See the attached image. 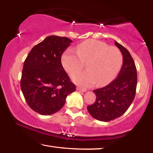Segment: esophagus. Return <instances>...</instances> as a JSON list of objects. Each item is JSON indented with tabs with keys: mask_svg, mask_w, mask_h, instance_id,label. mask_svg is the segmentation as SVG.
Wrapping results in <instances>:
<instances>
[{
	"mask_svg": "<svg viewBox=\"0 0 153 153\" xmlns=\"http://www.w3.org/2000/svg\"><path fill=\"white\" fill-rule=\"evenodd\" d=\"M77 91H80V92H86V89H83L81 88H79V87H77Z\"/></svg>",
	"mask_w": 153,
	"mask_h": 153,
	"instance_id": "34e87169",
	"label": "esophagus"
}]
</instances>
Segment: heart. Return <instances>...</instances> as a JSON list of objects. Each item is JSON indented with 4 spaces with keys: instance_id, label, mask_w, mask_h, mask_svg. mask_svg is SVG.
<instances>
[{
    "instance_id": "heart-1",
    "label": "heart",
    "mask_w": 153,
    "mask_h": 153,
    "mask_svg": "<svg viewBox=\"0 0 153 153\" xmlns=\"http://www.w3.org/2000/svg\"><path fill=\"white\" fill-rule=\"evenodd\" d=\"M73 48H67L61 56V63L67 73L72 76L86 63V71L73 76L75 83L82 87H90L96 82L104 86L115 78L122 65L121 51L101 41L88 40Z\"/></svg>"
}]
</instances>
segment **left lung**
Here are the masks:
<instances>
[{
    "mask_svg": "<svg viewBox=\"0 0 153 153\" xmlns=\"http://www.w3.org/2000/svg\"><path fill=\"white\" fill-rule=\"evenodd\" d=\"M115 45L123 55V65L117 77L109 84L93 90L96 101L88 106L93 117L101 121H110L123 115L132 103L136 95L137 70L135 63L127 49L117 42Z\"/></svg>",
    "mask_w": 153,
    "mask_h": 153,
    "instance_id": "left-lung-1",
    "label": "left lung"
}]
</instances>
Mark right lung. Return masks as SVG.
<instances>
[{"instance_id": "add662e5", "label": "right lung", "mask_w": 153, "mask_h": 153, "mask_svg": "<svg viewBox=\"0 0 153 153\" xmlns=\"http://www.w3.org/2000/svg\"><path fill=\"white\" fill-rule=\"evenodd\" d=\"M71 43L67 37L48 36L33 46L24 61L21 88L29 107L40 115L57 112L76 91L61 60Z\"/></svg>"}]
</instances>
